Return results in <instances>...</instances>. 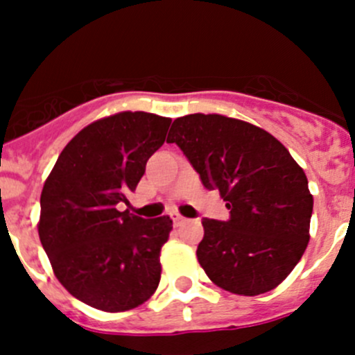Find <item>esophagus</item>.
<instances>
[{
    "label": "esophagus",
    "mask_w": 355,
    "mask_h": 355,
    "mask_svg": "<svg viewBox=\"0 0 355 355\" xmlns=\"http://www.w3.org/2000/svg\"><path fill=\"white\" fill-rule=\"evenodd\" d=\"M171 220H173V223H175V225H180V223H184L185 218H184V216H180V214L175 213V214H171Z\"/></svg>",
    "instance_id": "esophagus-1"
}]
</instances>
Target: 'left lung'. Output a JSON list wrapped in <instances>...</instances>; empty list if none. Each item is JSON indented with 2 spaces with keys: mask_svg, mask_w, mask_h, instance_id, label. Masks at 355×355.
<instances>
[{
  "mask_svg": "<svg viewBox=\"0 0 355 355\" xmlns=\"http://www.w3.org/2000/svg\"><path fill=\"white\" fill-rule=\"evenodd\" d=\"M175 142L207 191L227 200V221L202 218L198 259L218 287L259 295L280 285L309 242L313 196L302 168L263 128L221 114L173 121Z\"/></svg>",
  "mask_w": 355,
  "mask_h": 355,
  "instance_id": "obj_1",
  "label": "left lung"
}]
</instances>
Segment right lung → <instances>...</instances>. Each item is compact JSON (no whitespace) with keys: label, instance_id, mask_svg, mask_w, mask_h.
<instances>
[{"label":"right lung","instance_id":"obj_1","mask_svg":"<svg viewBox=\"0 0 355 355\" xmlns=\"http://www.w3.org/2000/svg\"><path fill=\"white\" fill-rule=\"evenodd\" d=\"M170 123L144 111L94 121L65 146L42 187V249L60 284L87 306L127 311L157 288L173 221L144 220L118 204H128Z\"/></svg>","mask_w":355,"mask_h":355}]
</instances>
